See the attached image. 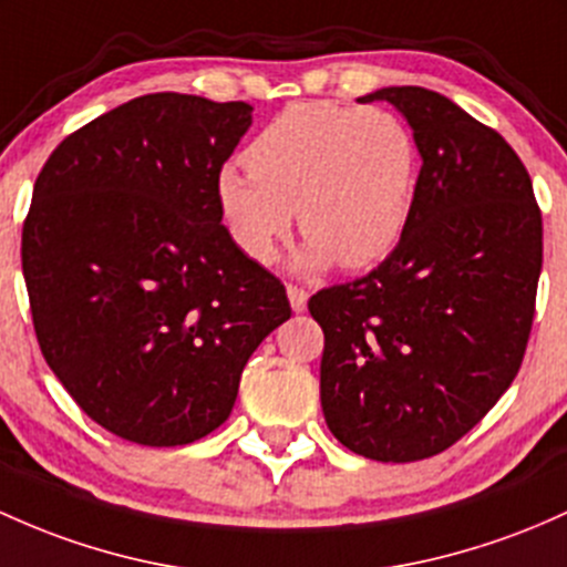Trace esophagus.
Wrapping results in <instances>:
<instances>
[{
    "label": "esophagus",
    "mask_w": 567,
    "mask_h": 567,
    "mask_svg": "<svg viewBox=\"0 0 567 567\" xmlns=\"http://www.w3.org/2000/svg\"><path fill=\"white\" fill-rule=\"evenodd\" d=\"M288 298H290V307H293V312H303V309H307L309 293L303 288H298V285H288Z\"/></svg>",
    "instance_id": "obj_1"
}]
</instances>
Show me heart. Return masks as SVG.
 Listing matches in <instances>:
<instances>
[{
	"label": "heart",
	"mask_w": 567,
	"mask_h": 567,
	"mask_svg": "<svg viewBox=\"0 0 567 567\" xmlns=\"http://www.w3.org/2000/svg\"><path fill=\"white\" fill-rule=\"evenodd\" d=\"M247 166L217 172V207L255 264H271L293 228L307 234L296 269H365L395 250L416 202L420 147L384 107L290 104L250 142ZM297 213L293 214L292 209Z\"/></svg>",
	"instance_id": "heart-1"
}]
</instances>
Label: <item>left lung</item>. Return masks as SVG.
<instances>
[{
  "label": "left lung",
  "instance_id": "8db88e82",
  "mask_svg": "<svg viewBox=\"0 0 567 567\" xmlns=\"http://www.w3.org/2000/svg\"><path fill=\"white\" fill-rule=\"evenodd\" d=\"M406 117L422 169L406 234L365 277L320 290V401L347 450L414 463L450 450L525 358L544 260L530 174L501 134L441 93L358 99Z\"/></svg>",
  "mask_w": 567,
  "mask_h": 567
}]
</instances>
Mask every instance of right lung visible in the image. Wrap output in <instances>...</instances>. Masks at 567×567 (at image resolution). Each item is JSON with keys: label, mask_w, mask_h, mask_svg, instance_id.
Instances as JSON below:
<instances>
[{"label": "right lung", "mask_w": 567, "mask_h": 567, "mask_svg": "<svg viewBox=\"0 0 567 567\" xmlns=\"http://www.w3.org/2000/svg\"><path fill=\"white\" fill-rule=\"evenodd\" d=\"M250 123L245 102L147 93L66 136L34 183L21 260L40 350L78 406L134 444L220 427L250 354L290 317L217 207Z\"/></svg>", "instance_id": "obj_1"}]
</instances>
